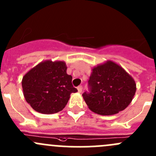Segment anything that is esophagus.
<instances>
[{
  "label": "esophagus",
  "mask_w": 156,
  "mask_h": 156,
  "mask_svg": "<svg viewBox=\"0 0 156 156\" xmlns=\"http://www.w3.org/2000/svg\"><path fill=\"white\" fill-rule=\"evenodd\" d=\"M82 89H83L82 86H79V87H78V91L79 93H81V92H82Z\"/></svg>",
  "instance_id": "obj_1"
}]
</instances>
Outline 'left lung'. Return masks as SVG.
<instances>
[{"label":"left lung","mask_w":156,"mask_h":156,"mask_svg":"<svg viewBox=\"0 0 156 156\" xmlns=\"http://www.w3.org/2000/svg\"><path fill=\"white\" fill-rule=\"evenodd\" d=\"M136 92L134 80L112 61L93 69L88 91L82 94L90 109L102 115L119 113L128 106Z\"/></svg>","instance_id":"left-lung-1"}]
</instances>
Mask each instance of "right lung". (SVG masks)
<instances>
[{"label":"right lung","instance_id":"obj_1","mask_svg":"<svg viewBox=\"0 0 156 156\" xmlns=\"http://www.w3.org/2000/svg\"><path fill=\"white\" fill-rule=\"evenodd\" d=\"M62 61L41 62L24 75L22 81L26 100L33 109L43 114L60 112L68 103L70 94L78 90L67 75Z\"/></svg>","mask_w":156,"mask_h":156}]
</instances>
